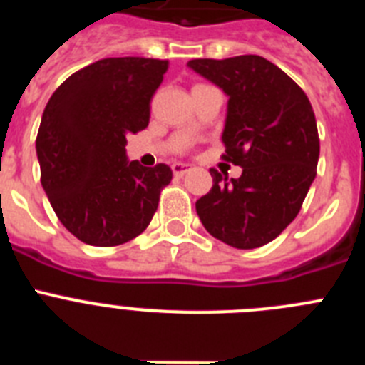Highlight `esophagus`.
<instances>
[{
    "mask_svg": "<svg viewBox=\"0 0 365 365\" xmlns=\"http://www.w3.org/2000/svg\"><path fill=\"white\" fill-rule=\"evenodd\" d=\"M172 170H173V175L175 177H185L186 173L192 172L193 166L192 164H185V163H173Z\"/></svg>",
    "mask_w": 365,
    "mask_h": 365,
    "instance_id": "obj_1",
    "label": "esophagus"
}]
</instances>
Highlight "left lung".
<instances>
[{
	"label": "left lung",
	"mask_w": 365,
	"mask_h": 365,
	"mask_svg": "<svg viewBox=\"0 0 365 365\" xmlns=\"http://www.w3.org/2000/svg\"><path fill=\"white\" fill-rule=\"evenodd\" d=\"M228 96L225 159L243 168L237 179L210 170L214 185L195 202L202 227L234 248L276 240L298 215L316 177L320 138L302 87L256 54L190 60Z\"/></svg>",
	"instance_id": "1"
}]
</instances>
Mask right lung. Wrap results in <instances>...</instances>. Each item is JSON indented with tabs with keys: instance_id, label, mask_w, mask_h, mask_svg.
I'll return each instance as SVG.
<instances>
[{
	"instance_id": "1",
	"label": "right lung",
	"mask_w": 365,
	"mask_h": 365,
	"mask_svg": "<svg viewBox=\"0 0 365 365\" xmlns=\"http://www.w3.org/2000/svg\"><path fill=\"white\" fill-rule=\"evenodd\" d=\"M166 69V60L104 58L71 74L45 106L36 137L41 186L83 243L115 247L143 234L172 180L166 164L144 168L125 155V137L150 122Z\"/></svg>"
}]
</instances>
